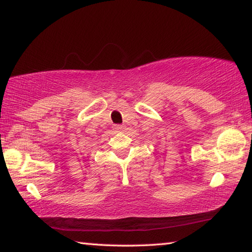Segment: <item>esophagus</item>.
Instances as JSON below:
<instances>
[{"instance_id":"1","label":"esophagus","mask_w":252,"mask_h":252,"mask_svg":"<svg viewBox=\"0 0 252 252\" xmlns=\"http://www.w3.org/2000/svg\"><path fill=\"white\" fill-rule=\"evenodd\" d=\"M114 129L116 130V131H122V130L125 129V126H123V125H115L114 126Z\"/></svg>"}]
</instances>
